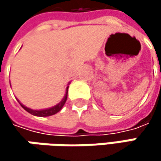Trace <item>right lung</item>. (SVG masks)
<instances>
[{"label":"right lung","mask_w":161,"mask_h":161,"mask_svg":"<svg viewBox=\"0 0 161 161\" xmlns=\"http://www.w3.org/2000/svg\"><path fill=\"white\" fill-rule=\"evenodd\" d=\"M68 87H69V86H67V88H66V94H65L64 98L61 100V102H60L59 103H58L57 105H55V106L51 107V108L44 109V110H32V109L28 108V107L24 106L23 104H21V103H19V101H18V103H20V105H21V106H22V107H23L27 112L30 113V114H33V115H36V116H49V115H53V114H57L58 112H59V111L61 110V108L63 107V105L65 104V103H66V101H67Z\"/></svg>","instance_id":"add662e5"}]
</instances>
